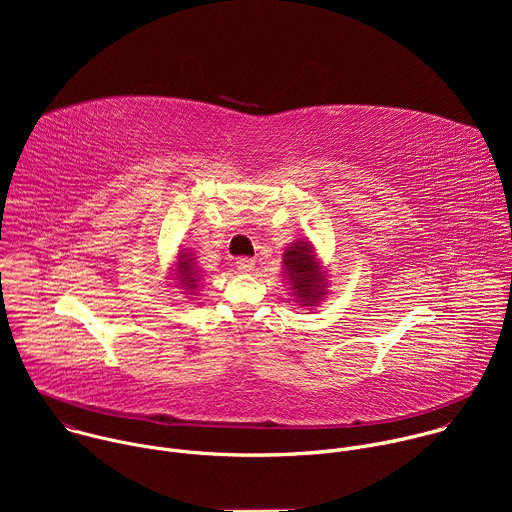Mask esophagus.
<instances>
[{"label": "esophagus", "instance_id": "esophagus-1", "mask_svg": "<svg viewBox=\"0 0 512 512\" xmlns=\"http://www.w3.org/2000/svg\"><path fill=\"white\" fill-rule=\"evenodd\" d=\"M235 265H237L239 271H251V269L255 267V259H251V257H239V259L235 261Z\"/></svg>", "mask_w": 512, "mask_h": 512}]
</instances>
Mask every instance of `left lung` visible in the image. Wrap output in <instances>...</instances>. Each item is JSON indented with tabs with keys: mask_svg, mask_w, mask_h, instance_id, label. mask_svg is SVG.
Returning a JSON list of instances; mask_svg holds the SVG:
<instances>
[{
	"mask_svg": "<svg viewBox=\"0 0 512 512\" xmlns=\"http://www.w3.org/2000/svg\"><path fill=\"white\" fill-rule=\"evenodd\" d=\"M283 279L289 294L302 308L316 306L326 296V271L322 269L310 241L291 243L283 253Z\"/></svg>",
	"mask_w": 512,
	"mask_h": 512,
	"instance_id": "8db88e82",
	"label": "left lung"
}]
</instances>
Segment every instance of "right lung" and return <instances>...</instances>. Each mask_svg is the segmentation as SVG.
Masks as SVG:
<instances>
[{
  "label": "right lung",
  "mask_w": 512,
  "mask_h": 512,
  "mask_svg": "<svg viewBox=\"0 0 512 512\" xmlns=\"http://www.w3.org/2000/svg\"><path fill=\"white\" fill-rule=\"evenodd\" d=\"M176 279H178V285L182 289H186V294L194 296V291L200 283V271L196 267V259L190 251H180L178 253V263H176Z\"/></svg>",
  "instance_id": "add662e5"
}]
</instances>
